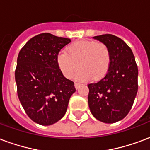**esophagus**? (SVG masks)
Here are the masks:
<instances>
[{"instance_id":"obj_1","label":"esophagus","mask_w":150,"mask_h":150,"mask_svg":"<svg viewBox=\"0 0 150 150\" xmlns=\"http://www.w3.org/2000/svg\"><path fill=\"white\" fill-rule=\"evenodd\" d=\"M80 86H81V84H80V83H75V87L76 88V89H79Z\"/></svg>"}]
</instances>
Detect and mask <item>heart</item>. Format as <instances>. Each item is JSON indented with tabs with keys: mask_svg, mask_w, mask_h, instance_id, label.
Wrapping results in <instances>:
<instances>
[{
	"mask_svg": "<svg viewBox=\"0 0 150 150\" xmlns=\"http://www.w3.org/2000/svg\"><path fill=\"white\" fill-rule=\"evenodd\" d=\"M57 64L64 77L78 81L99 80L105 77L111 64V53L108 45L94 41H79L71 45L57 57Z\"/></svg>",
	"mask_w": 150,
	"mask_h": 150,
	"instance_id": "heart-1",
	"label": "heart"
}]
</instances>
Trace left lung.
Masks as SVG:
<instances>
[{
    "instance_id": "obj_1",
    "label": "left lung",
    "mask_w": 150,
    "mask_h": 150,
    "mask_svg": "<svg viewBox=\"0 0 150 150\" xmlns=\"http://www.w3.org/2000/svg\"><path fill=\"white\" fill-rule=\"evenodd\" d=\"M108 45L111 64L105 77L89 83L88 104L99 121L113 123L123 120L131 110L138 92L139 70L132 50L112 34L93 37Z\"/></svg>"
}]
</instances>
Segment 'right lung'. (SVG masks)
<instances>
[{"label":"right lung","instance_id":"obj_1","mask_svg":"<svg viewBox=\"0 0 150 150\" xmlns=\"http://www.w3.org/2000/svg\"><path fill=\"white\" fill-rule=\"evenodd\" d=\"M70 42L69 38L42 33L19 51L15 71L17 94L27 116L41 125L60 120L75 92L74 82L63 75L57 64L60 51Z\"/></svg>","mask_w":150,"mask_h":150}]
</instances>
